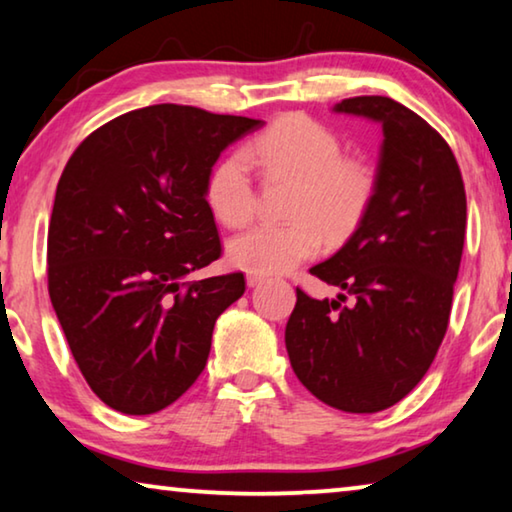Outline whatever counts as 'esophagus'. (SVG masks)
Wrapping results in <instances>:
<instances>
[{
	"mask_svg": "<svg viewBox=\"0 0 512 512\" xmlns=\"http://www.w3.org/2000/svg\"><path fill=\"white\" fill-rule=\"evenodd\" d=\"M263 281H265L263 274H254V272H249V274H247V286H249V288H254V286H261Z\"/></svg>",
	"mask_w": 512,
	"mask_h": 512,
	"instance_id": "obj_1",
	"label": "esophagus"
}]
</instances>
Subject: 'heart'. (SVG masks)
I'll use <instances>...</instances> for the list:
<instances>
[{
	"label": "heart",
	"mask_w": 512,
	"mask_h": 512,
	"mask_svg": "<svg viewBox=\"0 0 512 512\" xmlns=\"http://www.w3.org/2000/svg\"><path fill=\"white\" fill-rule=\"evenodd\" d=\"M251 162L267 178L295 183L286 224H263L226 245L229 263L254 274H279L316 256L325 242L355 231L375 194V171L359 157H345L327 125L304 114L281 116L256 135L245 153H231L210 169L206 203L229 229L251 222L256 208Z\"/></svg>",
	"instance_id": "b5f03b06"
}]
</instances>
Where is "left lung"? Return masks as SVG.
Masks as SVG:
<instances>
[{
  "instance_id": "left-lung-1",
  "label": "left lung",
  "mask_w": 512,
  "mask_h": 512,
  "mask_svg": "<svg viewBox=\"0 0 512 512\" xmlns=\"http://www.w3.org/2000/svg\"><path fill=\"white\" fill-rule=\"evenodd\" d=\"M334 112L382 125L375 194L350 240L313 277L336 300L297 288L286 325L295 375L336 410L373 414L403 400L435 359L451 316L467 226L451 146L400 102L345 98Z\"/></svg>"
}]
</instances>
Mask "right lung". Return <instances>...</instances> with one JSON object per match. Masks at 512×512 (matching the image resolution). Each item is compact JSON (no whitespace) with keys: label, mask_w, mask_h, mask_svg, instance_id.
Instances as JSON below:
<instances>
[{"label":"right lung","mask_w":512,"mask_h":512,"mask_svg":"<svg viewBox=\"0 0 512 512\" xmlns=\"http://www.w3.org/2000/svg\"><path fill=\"white\" fill-rule=\"evenodd\" d=\"M263 125L190 105H151L91 132L59 178L47 290L84 380L123 414L174 403L206 368L215 320L245 274L187 281L222 256L206 178Z\"/></svg>","instance_id":"add662e5"}]
</instances>
